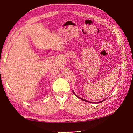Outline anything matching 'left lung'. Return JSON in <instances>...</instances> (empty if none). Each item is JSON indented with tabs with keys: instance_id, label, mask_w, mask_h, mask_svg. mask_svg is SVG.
<instances>
[{
	"instance_id": "8db88e82",
	"label": "left lung",
	"mask_w": 133,
	"mask_h": 133,
	"mask_svg": "<svg viewBox=\"0 0 133 133\" xmlns=\"http://www.w3.org/2000/svg\"><path fill=\"white\" fill-rule=\"evenodd\" d=\"M73 93H74V94L76 95V96H77V97H78V98H80L81 99H82V100H83V101H86V102H89V103H93V102H90V101H86V100H85V99H82V98H80V97H78V96H77V95H76L75 94V93H74V92H73ZM104 100H103V101H100V102H98V103H101V102H102L103 101H104Z\"/></svg>"
}]
</instances>
